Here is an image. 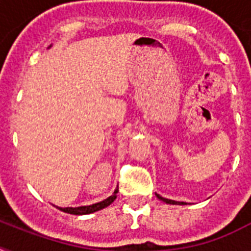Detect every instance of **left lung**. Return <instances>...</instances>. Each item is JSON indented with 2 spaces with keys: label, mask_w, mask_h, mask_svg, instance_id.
<instances>
[{
  "label": "left lung",
  "mask_w": 251,
  "mask_h": 251,
  "mask_svg": "<svg viewBox=\"0 0 251 251\" xmlns=\"http://www.w3.org/2000/svg\"><path fill=\"white\" fill-rule=\"evenodd\" d=\"M156 197L159 199H160V201H163V202L168 203V204H186V203H185V202H176V201H172V199L163 198V197H160V195H159V194H156Z\"/></svg>",
  "instance_id": "1"
}]
</instances>
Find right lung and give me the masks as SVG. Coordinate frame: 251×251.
<instances>
[{
  "instance_id": "right-lung-1",
  "label": "right lung",
  "mask_w": 251,
  "mask_h": 251,
  "mask_svg": "<svg viewBox=\"0 0 251 251\" xmlns=\"http://www.w3.org/2000/svg\"><path fill=\"white\" fill-rule=\"evenodd\" d=\"M117 193H118V187L114 190L113 195H110L106 199L101 201V202L95 203V204H91V206H82V207H57L58 210L64 211L66 214H72V215H88L92 214V212H96L99 210H102V208H105L110 204V203L114 202V199L117 198Z\"/></svg>"
}]
</instances>
